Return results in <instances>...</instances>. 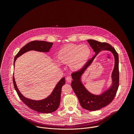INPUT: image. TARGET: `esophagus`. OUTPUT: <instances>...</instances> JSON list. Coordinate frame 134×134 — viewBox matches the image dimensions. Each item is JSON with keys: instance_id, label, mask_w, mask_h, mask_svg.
<instances>
[{"instance_id": "esophagus-1", "label": "esophagus", "mask_w": 134, "mask_h": 134, "mask_svg": "<svg viewBox=\"0 0 134 134\" xmlns=\"http://www.w3.org/2000/svg\"><path fill=\"white\" fill-rule=\"evenodd\" d=\"M72 81V79L71 77H70V76H68V77H66V81L68 83H70L71 82V81Z\"/></svg>"}]
</instances>
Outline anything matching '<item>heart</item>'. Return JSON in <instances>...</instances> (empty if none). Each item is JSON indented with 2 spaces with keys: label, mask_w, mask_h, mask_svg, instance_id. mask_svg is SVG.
Instances as JSON below:
<instances>
[{
  "label": "heart",
  "mask_w": 134,
  "mask_h": 134,
  "mask_svg": "<svg viewBox=\"0 0 134 134\" xmlns=\"http://www.w3.org/2000/svg\"><path fill=\"white\" fill-rule=\"evenodd\" d=\"M92 54L85 44H68L62 47L57 53V61L60 65H68L74 71L81 70L87 63Z\"/></svg>",
  "instance_id": "1"
}]
</instances>
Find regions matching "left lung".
I'll use <instances>...</instances> for the list:
<instances>
[{"label": "left lung", "mask_w": 134, "mask_h": 134, "mask_svg": "<svg viewBox=\"0 0 134 134\" xmlns=\"http://www.w3.org/2000/svg\"><path fill=\"white\" fill-rule=\"evenodd\" d=\"M87 41L95 54L81 70L71 74L72 81L71 86L83 108L89 111H96L109 104L116 96L119 84V57L116 50L110 44L92 39L87 40ZM102 50L110 51L115 58L114 68L111 74L112 84L101 94L96 95L91 93L86 88L81 82V76L97 54Z\"/></svg>", "instance_id": "left-lung-1"}]
</instances>
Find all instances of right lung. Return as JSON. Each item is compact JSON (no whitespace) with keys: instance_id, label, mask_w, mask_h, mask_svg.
<instances>
[{"instance_id":"1","label":"right lung","mask_w":134,"mask_h":134,"mask_svg":"<svg viewBox=\"0 0 134 134\" xmlns=\"http://www.w3.org/2000/svg\"><path fill=\"white\" fill-rule=\"evenodd\" d=\"M52 42L44 41H33L24 46L14 58V66L18 57L29 51H36L42 52H48L53 45ZM13 84L14 88L21 100L28 107L36 112L41 113H50L55 111L59 107L60 103L61 92L62 86L65 84V77H63L57 83L50 95L45 99L40 100H34L28 99L23 95L19 91L13 74Z\"/></svg>"}]
</instances>
